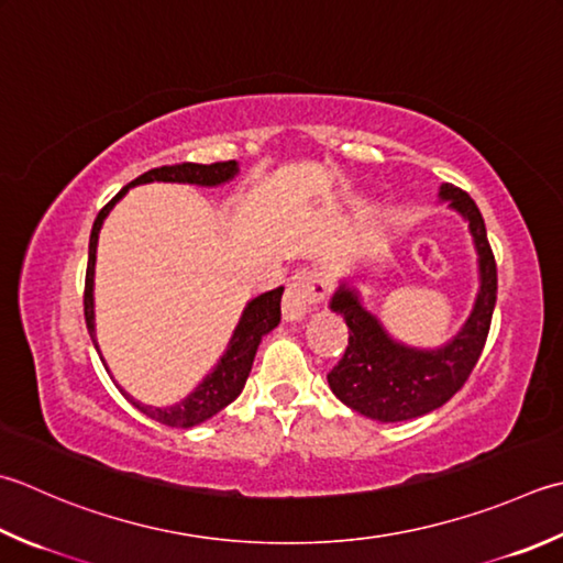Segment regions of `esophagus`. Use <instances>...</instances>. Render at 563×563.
Instances as JSON below:
<instances>
[{"mask_svg": "<svg viewBox=\"0 0 563 563\" xmlns=\"http://www.w3.org/2000/svg\"><path fill=\"white\" fill-rule=\"evenodd\" d=\"M324 295L327 283L319 278V275L310 271H297L288 283V290L283 295V317L288 319V322H297V319H302L310 312V307L322 300Z\"/></svg>", "mask_w": 563, "mask_h": 563, "instance_id": "obj_1", "label": "esophagus"}]
</instances>
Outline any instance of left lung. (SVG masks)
Wrapping results in <instances>:
<instances>
[{
  "label": "left lung",
  "mask_w": 563,
  "mask_h": 563,
  "mask_svg": "<svg viewBox=\"0 0 563 563\" xmlns=\"http://www.w3.org/2000/svg\"><path fill=\"white\" fill-rule=\"evenodd\" d=\"M439 200L466 219L478 251L481 288L461 332L439 349H415L395 341L380 319L363 307L358 290L341 283L329 307L344 317L349 346L329 371V388L351 410L378 422H405L449 402L464 388L486 346L498 297V268L488 244L486 222L468 192L444 183Z\"/></svg>",
  "instance_id": "8db88e82"
}]
</instances>
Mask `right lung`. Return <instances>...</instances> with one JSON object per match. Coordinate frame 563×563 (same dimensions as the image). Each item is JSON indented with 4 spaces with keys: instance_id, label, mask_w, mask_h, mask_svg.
<instances>
[{
    "instance_id": "1",
    "label": "right lung",
    "mask_w": 563,
    "mask_h": 563,
    "mask_svg": "<svg viewBox=\"0 0 563 563\" xmlns=\"http://www.w3.org/2000/svg\"><path fill=\"white\" fill-rule=\"evenodd\" d=\"M236 173H239L236 161H224V163H212V165H202V163L163 165V168H153L148 173H143L136 180H131L126 187H121L112 200L99 209V214L92 224L90 256H87V273H85V322H87V332H90L97 354H99V346H97V336H95V297H92L97 239H99V229H102L107 214L112 212V207L129 192V187H136V185L190 183V185L214 187V185L229 183ZM280 297H283V288H275V290L253 297V300L244 307V314H241L222 358L217 361V366L207 373L205 380L180 402L168 405V407H153V405L139 402L136 398H131L126 390H121V385H117L119 393L124 395V398L134 405L139 412H143L146 417H151V420H156L161 424L190 429L195 424L207 422L209 417L222 412L229 402H234L241 395V390H244L246 378H249L251 366H253V356H256L261 339L268 332H273V329L280 322ZM102 363H104V358H102ZM104 368H107V363H104ZM107 373H109V368H107Z\"/></svg>"
}]
</instances>
